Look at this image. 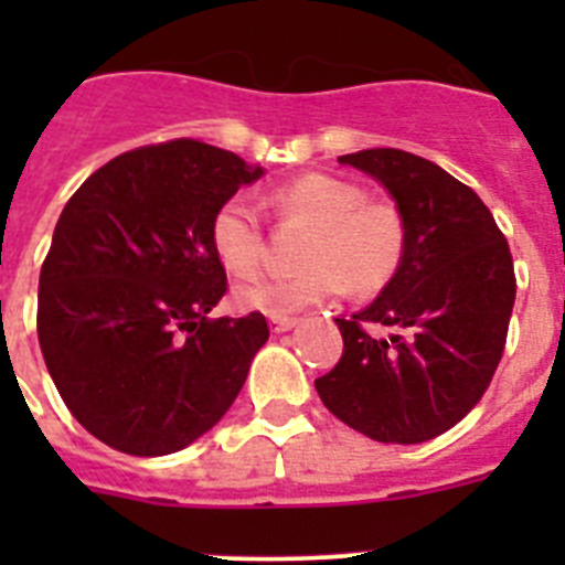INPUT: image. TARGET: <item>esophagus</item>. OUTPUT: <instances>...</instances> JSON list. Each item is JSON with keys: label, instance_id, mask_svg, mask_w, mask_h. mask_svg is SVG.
Returning a JSON list of instances; mask_svg holds the SVG:
<instances>
[{"label": "esophagus", "instance_id": "34e87169", "mask_svg": "<svg viewBox=\"0 0 565 565\" xmlns=\"http://www.w3.org/2000/svg\"><path fill=\"white\" fill-rule=\"evenodd\" d=\"M268 322H271L274 333H286V331H291L294 326H297V319H294V317H271Z\"/></svg>", "mask_w": 565, "mask_h": 565}]
</instances>
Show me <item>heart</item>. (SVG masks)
I'll return each mask as SVG.
<instances>
[{
	"label": "heart",
	"instance_id": "obj_1",
	"mask_svg": "<svg viewBox=\"0 0 565 565\" xmlns=\"http://www.w3.org/2000/svg\"><path fill=\"white\" fill-rule=\"evenodd\" d=\"M282 221L302 223L311 237L302 248L306 271L294 277H254L234 288L239 311L288 317L342 288L356 297L382 291L407 254V217L393 201H371L364 186L326 172L299 174L268 194ZM209 243L232 277H252L266 254L259 209L232 194L209 223Z\"/></svg>",
	"mask_w": 565,
	"mask_h": 565
}]
</instances>
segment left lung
I'll use <instances>...</instances> for the list:
<instances>
[{
    "mask_svg": "<svg viewBox=\"0 0 565 565\" xmlns=\"http://www.w3.org/2000/svg\"><path fill=\"white\" fill-rule=\"evenodd\" d=\"M373 174L407 217V254L364 311L337 319L342 359L319 376L328 411L384 444H422L467 416L507 344L515 266L483 201L433 161L402 149L342 154ZM387 327V338L373 330Z\"/></svg>",
    "mask_w": 565,
    "mask_h": 565,
    "instance_id": "8db88e82",
    "label": "left lung"
}]
</instances>
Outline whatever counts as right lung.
Instances as JSON below:
<instances>
[{"mask_svg":"<svg viewBox=\"0 0 565 565\" xmlns=\"http://www.w3.org/2000/svg\"><path fill=\"white\" fill-rule=\"evenodd\" d=\"M263 169L192 138L129 149L64 206L39 274V344L84 430L169 456L221 422L266 344L263 313L217 317L209 223Z\"/></svg>","mask_w":565,"mask_h":565,"instance_id":"add662e5","label":"right lung"}]
</instances>
